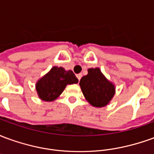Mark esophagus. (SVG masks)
<instances>
[{"mask_svg":"<svg viewBox=\"0 0 154 154\" xmlns=\"http://www.w3.org/2000/svg\"><path fill=\"white\" fill-rule=\"evenodd\" d=\"M82 74H81V73L77 74V79H78V81H80V79H81V78H82Z\"/></svg>","mask_w":154,"mask_h":154,"instance_id":"esophagus-1","label":"esophagus"}]
</instances>
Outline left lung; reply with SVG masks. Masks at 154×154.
Here are the masks:
<instances>
[{
	"label": "left lung",
	"mask_w": 154,
	"mask_h": 154,
	"mask_svg": "<svg viewBox=\"0 0 154 154\" xmlns=\"http://www.w3.org/2000/svg\"><path fill=\"white\" fill-rule=\"evenodd\" d=\"M84 97L95 107H103L113 98L116 87L107 80L100 68H89L88 74L82 77L79 82Z\"/></svg>",
	"instance_id": "8db88e82"
}]
</instances>
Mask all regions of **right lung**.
Returning a JSON list of instances; mask_svg holds the SVG:
<instances>
[{"mask_svg": "<svg viewBox=\"0 0 154 154\" xmlns=\"http://www.w3.org/2000/svg\"><path fill=\"white\" fill-rule=\"evenodd\" d=\"M78 82L72 71H66L62 67H54L36 83V91L42 100H56L68 84Z\"/></svg>", "mask_w": 154, "mask_h": 154, "instance_id": "obj_1", "label": "right lung"}]
</instances>
